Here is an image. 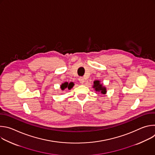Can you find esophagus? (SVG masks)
Returning a JSON list of instances; mask_svg holds the SVG:
<instances>
[{"instance_id": "esophagus-1", "label": "esophagus", "mask_w": 155, "mask_h": 155, "mask_svg": "<svg viewBox=\"0 0 155 155\" xmlns=\"http://www.w3.org/2000/svg\"><path fill=\"white\" fill-rule=\"evenodd\" d=\"M78 80H79V81H80V83H83L84 81V80L83 77H80L78 78Z\"/></svg>"}]
</instances>
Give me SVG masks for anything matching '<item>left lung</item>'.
Listing matches in <instances>:
<instances>
[{
    "label": "left lung",
    "instance_id": "1",
    "mask_svg": "<svg viewBox=\"0 0 155 155\" xmlns=\"http://www.w3.org/2000/svg\"><path fill=\"white\" fill-rule=\"evenodd\" d=\"M93 87L95 88V90L96 91L101 92L102 94H105L106 93V88L103 87L101 84H100L99 81H94V86Z\"/></svg>",
    "mask_w": 155,
    "mask_h": 155
}]
</instances>
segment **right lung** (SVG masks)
Masks as SVG:
<instances>
[{
	"label": "right lung",
	"mask_w": 155,
	"mask_h": 155,
	"mask_svg": "<svg viewBox=\"0 0 155 155\" xmlns=\"http://www.w3.org/2000/svg\"><path fill=\"white\" fill-rule=\"evenodd\" d=\"M74 86V84L73 83H68V82H65L64 83H63L61 86V88L62 89V90H64L65 88H68L69 90H71V88L73 87Z\"/></svg>",
	"instance_id": "add662e5"
}]
</instances>
